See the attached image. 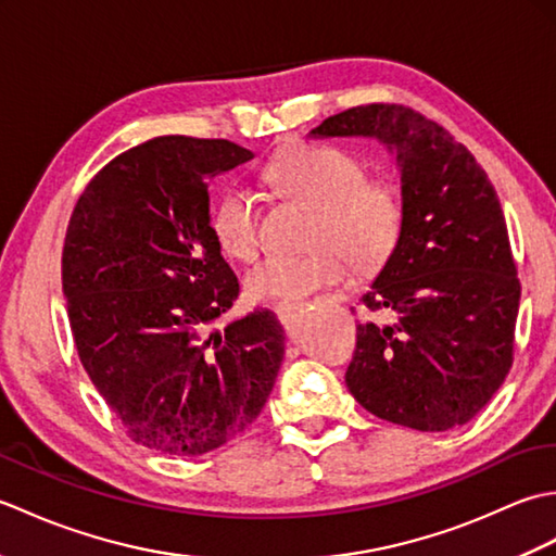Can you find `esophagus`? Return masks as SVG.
Returning a JSON list of instances; mask_svg holds the SVG:
<instances>
[{
    "instance_id": "esophagus-1",
    "label": "esophagus",
    "mask_w": 556,
    "mask_h": 556,
    "mask_svg": "<svg viewBox=\"0 0 556 556\" xmlns=\"http://www.w3.org/2000/svg\"><path fill=\"white\" fill-rule=\"evenodd\" d=\"M301 311H303V305H301V303H293V305H279V308H277L279 323L289 329V327L293 325V320H296V317H299V313H301Z\"/></svg>"
}]
</instances>
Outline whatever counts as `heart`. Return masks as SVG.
<instances>
[{
  "label": "heart",
  "instance_id": "1",
  "mask_svg": "<svg viewBox=\"0 0 556 556\" xmlns=\"http://www.w3.org/2000/svg\"><path fill=\"white\" fill-rule=\"evenodd\" d=\"M265 179L279 191L317 210L313 243L305 255H269L248 271V291L257 301L293 305L311 293L341 285L356 263L377 269L404 229V195L389 179L365 176V164L351 152L296 143L267 164ZM210 227L222 251L236 260L260 253V217L245 188H227L212 207Z\"/></svg>",
  "mask_w": 556,
  "mask_h": 556
}]
</instances>
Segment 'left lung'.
<instances>
[{"label":"left lung","mask_w":556,"mask_h":556,"mask_svg":"<svg viewBox=\"0 0 556 556\" xmlns=\"http://www.w3.org/2000/svg\"><path fill=\"white\" fill-rule=\"evenodd\" d=\"M311 136L396 152L404 229L361 303L346 387L372 416L420 432L476 418L514 363L521 281L497 191L464 143L406 104H361Z\"/></svg>","instance_id":"8db88e82"}]
</instances>
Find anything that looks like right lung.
<instances>
[{
  "instance_id": "right-lung-1",
  "label": "right lung",
  "mask_w": 556,
  "mask_h": 556,
  "mask_svg": "<svg viewBox=\"0 0 556 556\" xmlns=\"http://www.w3.org/2000/svg\"><path fill=\"white\" fill-rule=\"evenodd\" d=\"M253 157L224 138L160 136L92 176L71 212L62 285L78 358L136 444L200 456L251 428L287 334L239 299L210 227L207 186Z\"/></svg>"
}]
</instances>
